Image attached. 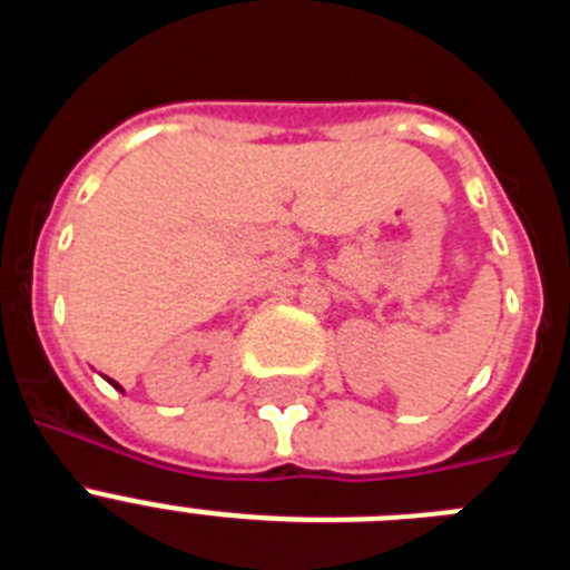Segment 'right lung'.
I'll return each instance as SVG.
<instances>
[{
  "mask_svg": "<svg viewBox=\"0 0 570 570\" xmlns=\"http://www.w3.org/2000/svg\"><path fill=\"white\" fill-rule=\"evenodd\" d=\"M114 387H119V385H116V382H114Z\"/></svg>",
  "mask_w": 570,
  "mask_h": 570,
  "instance_id": "right-lung-1",
  "label": "right lung"
}]
</instances>
